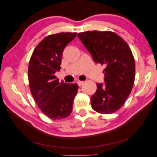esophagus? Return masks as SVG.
<instances>
[{
    "instance_id": "esophagus-1",
    "label": "esophagus",
    "mask_w": 157,
    "mask_h": 157,
    "mask_svg": "<svg viewBox=\"0 0 157 157\" xmlns=\"http://www.w3.org/2000/svg\"><path fill=\"white\" fill-rule=\"evenodd\" d=\"M83 83L84 82L83 81H78V82H77V84H78V85L79 86H82L83 84Z\"/></svg>"
}]
</instances>
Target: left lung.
Returning a JSON list of instances; mask_svg holds the SVG:
<instances>
[{
	"label": "left lung",
	"mask_w": 157,
	"mask_h": 157,
	"mask_svg": "<svg viewBox=\"0 0 157 157\" xmlns=\"http://www.w3.org/2000/svg\"><path fill=\"white\" fill-rule=\"evenodd\" d=\"M96 63L105 64V83H97L91 97L93 109L109 114L120 109L131 92L135 81V60L126 42L112 31H86L78 34Z\"/></svg>",
	"instance_id": "left-lung-1"
}]
</instances>
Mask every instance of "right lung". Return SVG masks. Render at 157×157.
<instances>
[{"instance_id":"right-lung-1","label":"right lung","mask_w":157,"mask_h":157,"mask_svg":"<svg viewBox=\"0 0 157 157\" xmlns=\"http://www.w3.org/2000/svg\"><path fill=\"white\" fill-rule=\"evenodd\" d=\"M77 33L50 35L39 43L31 55L28 69L30 90L43 114L57 120L69 117L78 91L76 83H59L55 74L61 69L63 50Z\"/></svg>"}]
</instances>
